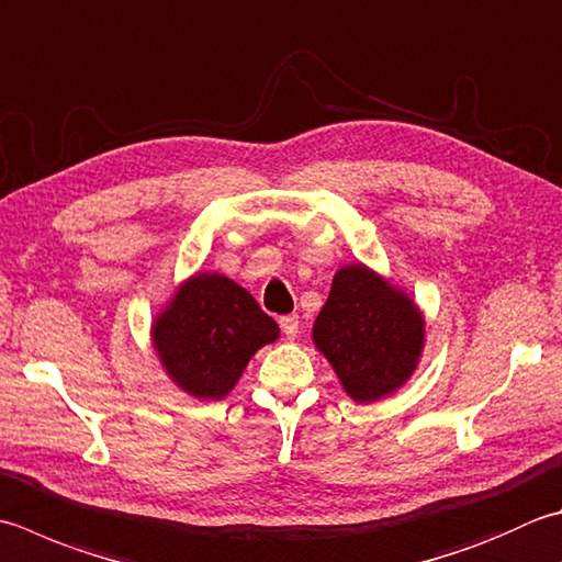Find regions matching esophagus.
I'll return each instance as SVG.
<instances>
[{
    "label": "esophagus",
    "mask_w": 562,
    "mask_h": 562,
    "mask_svg": "<svg viewBox=\"0 0 562 562\" xmlns=\"http://www.w3.org/2000/svg\"><path fill=\"white\" fill-rule=\"evenodd\" d=\"M280 326H282V334L292 340V338H296V334H300V316H294V314L280 316Z\"/></svg>",
    "instance_id": "obj_1"
}]
</instances>
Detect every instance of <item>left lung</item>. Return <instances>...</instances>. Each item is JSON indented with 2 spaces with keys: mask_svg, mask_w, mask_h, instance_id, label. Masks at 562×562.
Returning a JSON list of instances; mask_svg holds the SVG:
<instances>
[{
  "mask_svg": "<svg viewBox=\"0 0 562 562\" xmlns=\"http://www.w3.org/2000/svg\"><path fill=\"white\" fill-rule=\"evenodd\" d=\"M312 336L348 397L378 402L419 366L424 314L406 292L358 262L336 272Z\"/></svg>",
  "mask_w": 562,
  "mask_h": 562,
  "instance_id": "obj_1",
  "label": "left lung"
}]
</instances>
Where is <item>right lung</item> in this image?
Here are the masks:
<instances>
[{"instance_id":"add662e5","label":"right lung","mask_w":562,"mask_h":562,"mask_svg":"<svg viewBox=\"0 0 562 562\" xmlns=\"http://www.w3.org/2000/svg\"><path fill=\"white\" fill-rule=\"evenodd\" d=\"M150 336L180 390L196 400H222L280 328L240 284L218 272H196L156 316Z\"/></svg>"}]
</instances>
